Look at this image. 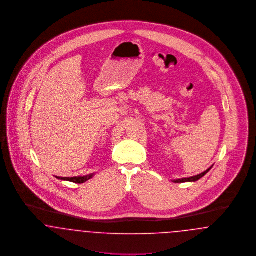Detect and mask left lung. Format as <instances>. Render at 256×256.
Wrapping results in <instances>:
<instances>
[{
	"label": "left lung",
	"mask_w": 256,
	"mask_h": 256,
	"mask_svg": "<svg viewBox=\"0 0 256 256\" xmlns=\"http://www.w3.org/2000/svg\"><path fill=\"white\" fill-rule=\"evenodd\" d=\"M212 168V166H211ZM211 168H208L206 172H202L200 174L196 175V176H192V177H188V178H183V179H178V180H174V182L175 183H184V182H194V181H198V179H200L202 177H203L204 175L206 174L210 170H211Z\"/></svg>",
	"instance_id": "obj_1"
}]
</instances>
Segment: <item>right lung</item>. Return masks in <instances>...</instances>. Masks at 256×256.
Returning a JSON list of instances; mask_svg holds the SVG:
<instances>
[{
    "label": "right lung",
    "instance_id": "1",
    "mask_svg": "<svg viewBox=\"0 0 256 256\" xmlns=\"http://www.w3.org/2000/svg\"><path fill=\"white\" fill-rule=\"evenodd\" d=\"M94 174L86 175V176H79V177H56L58 179H60V180H66V181H70V182H73V183H76V184H82V183H84L86 181L90 180V178H92Z\"/></svg>",
    "mask_w": 256,
    "mask_h": 256
}]
</instances>
